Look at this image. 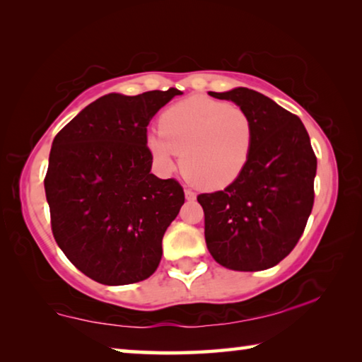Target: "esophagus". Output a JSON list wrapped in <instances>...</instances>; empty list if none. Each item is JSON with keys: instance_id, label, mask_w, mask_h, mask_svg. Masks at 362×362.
I'll return each mask as SVG.
<instances>
[{"instance_id": "obj_1", "label": "esophagus", "mask_w": 362, "mask_h": 362, "mask_svg": "<svg viewBox=\"0 0 362 362\" xmlns=\"http://www.w3.org/2000/svg\"><path fill=\"white\" fill-rule=\"evenodd\" d=\"M185 198L188 201H192V199L196 198V194H194V192H192V189H185Z\"/></svg>"}]
</instances>
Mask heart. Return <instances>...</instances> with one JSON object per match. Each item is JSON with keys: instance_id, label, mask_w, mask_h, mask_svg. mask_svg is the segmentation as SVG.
I'll return each instance as SVG.
<instances>
[{"instance_id": "b5f03b06", "label": "heart", "mask_w": 362, "mask_h": 362, "mask_svg": "<svg viewBox=\"0 0 362 362\" xmlns=\"http://www.w3.org/2000/svg\"><path fill=\"white\" fill-rule=\"evenodd\" d=\"M158 131L146 139L156 161L169 168L179 153L183 177L207 192L231 185L243 174L255 136L246 110L201 95L164 110Z\"/></svg>"}]
</instances>
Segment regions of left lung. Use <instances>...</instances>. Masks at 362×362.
<instances>
[{
  "label": "left lung",
  "mask_w": 362,
  "mask_h": 362,
  "mask_svg": "<svg viewBox=\"0 0 362 362\" xmlns=\"http://www.w3.org/2000/svg\"><path fill=\"white\" fill-rule=\"evenodd\" d=\"M246 110L254 145L243 174L198 196L206 244L214 260L236 272L272 268L291 254L315 203L316 155L298 116L257 90L209 93Z\"/></svg>",
  "instance_id": "left-lung-1"
}]
</instances>
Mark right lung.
I'll list each match as a JSON object with an SVG mask.
<instances>
[{
	"label": "right lung",
	"instance_id": "add662e5",
	"mask_svg": "<svg viewBox=\"0 0 362 362\" xmlns=\"http://www.w3.org/2000/svg\"><path fill=\"white\" fill-rule=\"evenodd\" d=\"M180 94L103 95L54 139L45 177L54 240L97 283H139L159 265L163 236L185 194L175 179L150 174L146 126Z\"/></svg>",
	"mask_w": 362,
	"mask_h": 362
}]
</instances>
